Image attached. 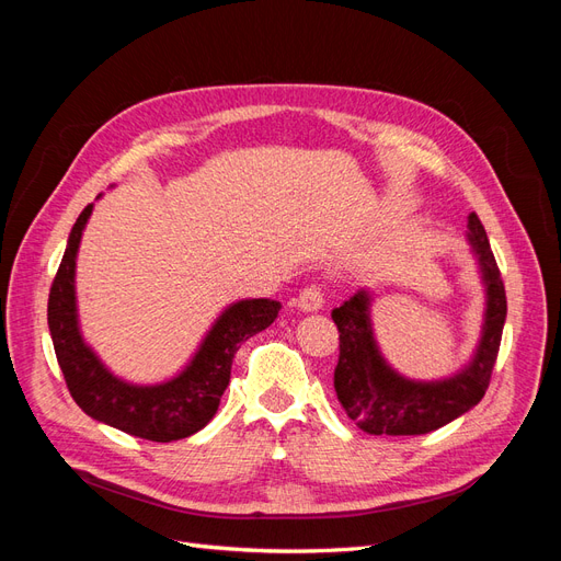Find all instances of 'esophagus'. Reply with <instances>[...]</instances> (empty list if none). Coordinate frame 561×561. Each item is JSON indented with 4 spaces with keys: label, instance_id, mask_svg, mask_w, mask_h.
<instances>
[{
    "label": "esophagus",
    "instance_id": "esophagus-1",
    "mask_svg": "<svg viewBox=\"0 0 561 561\" xmlns=\"http://www.w3.org/2000/svg\"><path fill=\"white\" fill-rule=\"evenodd\" d=\"M322 304H325V295H322V290H320L318 285L304 287V290H301L299 297H297V307H299L304 313L320 311Z\"/></svg>",
    "mask_w": 561,
    "mask_h": 561
}]
</instances>
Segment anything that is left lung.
Here are the masks:
<instances>
[{"mask_svg":"<svg viewBox=\"0 0 561 561\" xmlns=\"http://www.w3.org/2000/svg\"><path fill=\"white\" fill-rule=\"evenodd\" d=\"M466 241L484 287L480 339L468 363L439 379H410L390 365L371 325V293L360 287L332 311L339 328L334 390L348 419L369 435H423L463 416L484 398L507 316L505 287L480 217L468 215Z\"/></svg>","mask_w":561,"mask_h":561,"instance_id":"obj_1","label":"left lung"}]
</instances>
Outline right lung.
Segmentation results:
<instances>
[{
    "label": "right lung",
    "mask_w": 561,
    "mask_h": 561,
    "mask_svg": "<svg viewBox=\"0 0 561 561\" xmlns=\"http://www.w3.org/2000/svg\"><path fill=\"white\" fill-rule=\"evenodd\" d=\"M98 198H103L100 194ZM95 198V201H98ZM89 203L75 222L60 268L48 295V332L75 402L91 419L128 435L171 443L198 433L215 416L229 386L236 351L266 330L280 311L276 299L231 301L203 334L198 348L178 375L157 383H133L103 363L83 339L77 307V254L93 215Z\"/></svg>",
    "instance_id": "right-lung-1"
}]
</instances>
